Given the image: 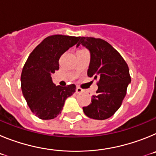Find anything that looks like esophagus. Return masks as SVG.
Returning a JSON list of instances; mask_svg holds the SVG:
<instances>
[{
  "label": "esophagus",
  "mask_w": 156,
  "mask_h": 156,
  "mask_svg": "<svg viewBox=\"0 0 156 156\" xmlns=\"http://www.w3.org/2000/svg\"><path fill=\"white\" fill-rule=\"evenodd\" d=\"M83 90H82V89L80 87H77L76 90V94H81L83 93Z\"/></svg>",
  "instance_id": "34e87169"
}]
</instances>
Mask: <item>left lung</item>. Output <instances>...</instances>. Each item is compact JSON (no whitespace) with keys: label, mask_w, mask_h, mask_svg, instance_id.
Returning a JSON list of instances; mask_svg holds the SVG:
<instances>
[{"label":"left lung","mask_w":156,"mask_h":156,"mask_svg":"<svg viewBox=\"0 0 156 156\" xmlns=\"http://www.w3.org/2000/svg\"><path fill=\"white\" fill-rule=\"evenodd\" d=\"M76 48L82 44L90 55L87 76L98 79L97 94L83 110L89 118L104 120L113 115L120 107L130 83L127 64L108 42L94 37H80Z\"/></svg>","instance_id":"left-lung-1"}]
</instances>
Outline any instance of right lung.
I'll return each mask as SVG.
<instances>
[{
	"label": "right lung",
	"instance_id": "1",
	"mask_svg": "<svg viewBox=\"0 0 156 156\" xmlns=\"http://www.w3.org/2000/svg\"><path fill=\"white\" fill-rule=\"evenodd\" d=\"M80 37L54 35L47 37L33 51L23 69L22 91L31 111L41 119H52L62 110L76 86H56L51 74L59 69V58L78 42Z\"/></svg>",
	"mask_w": 156,
	"mask_h": 156
}]
</instances>
